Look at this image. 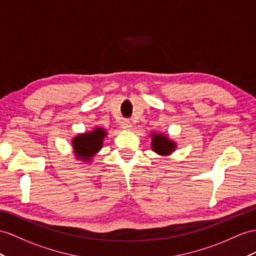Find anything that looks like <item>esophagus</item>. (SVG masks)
<instances>
[{
  "mask_svg": "<svg viewBox=\"0 0 256 256\" xmlns=\"http://www.w3.org/2000/svg\"><path fill=\"white\" fill-rule=\"evenodd\" d=\"M121 128L124 130H130L132 128V123H130L128 120H124L121 122Z\"/></svg>",
  "mask_w": 256,
  "mask_h": 256,
  "instance_id": "34e87169",
  "label": "esophagus"
}]
</instances>
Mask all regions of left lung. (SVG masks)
<instances>
[{
	"mask_svg": "<svg viewBox=\"0 0 256 256\" xmlns=\"http://www.w3.org/2000/svg\"><path fill=\"white\" fill-rule=\"evenodd\" d=\"M152 149L159 154H168L175 149V142L168 140L164 135L152 134Z\"/></svg>",
	"mask_w": 256,
	"mask_h": 256,
	"instance_id": "1",
	"label": "left lung"
}]
</instances>
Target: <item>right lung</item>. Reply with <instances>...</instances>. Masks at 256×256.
Instances as JSON below:
<instances>
[{"instance_id":"obj_1","label":"right lung","mask_w":256,"mask_h":256,"mask_svg":"<svg viewBox=\"0 0 256 256\" xmlns=\"http://www.w3.org/2000/svg\"><path fill=\"white\" fill-rule=\"evenodd\" d=\"M106 135V130L97 128L93 132L76 136L72 142L78 158L88 161L90 156H93L102 148V140Z\"/></svg>"}]
</instances>
